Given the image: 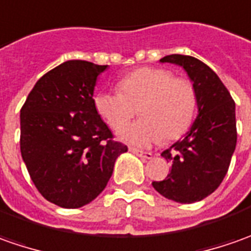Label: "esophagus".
Returning a JSON list of instances; mask_svg holds the SVG:
<instances>
[{"label":"esophagus","mask_w":251,"mask_h":251,"mask_svg":"<svg viewBox=\"0 0 251 251\" xmlns=\"http://www.w3.org/2000/svg\"><path fill=\"white\" fill-rule=\"evenodd\" d=\"M129 151L133 152V154H136V155H139V157H142V158H144V160H151L152 158L151 152L140 151V150H137V149H134V147H130V149H129Z\"/></svg>","instance_id":"1"}]
</instances>
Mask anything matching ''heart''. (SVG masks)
<instances>
[{
    "instance_id": "heart-1",
    "label": "heart",
    "mask_w": 251,
    "mask_h": 251,
    "mask_svg": "<svg viewBox=\"0 0 251 251\" xmlns=\"http://www.w3.org/2000/svg\"><path fill=\"white\" fill-rule=\"evenodd\" d=\"M119 90H101L94 96V108L105 124L120 129L141 109L143 118L118 132L122 142L149 147L164 137L176 139L185 133L196 111L193 84L174 77L168 69L140 68L119 82Z\"/></svg>"
}]
</instances>
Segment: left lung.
Instances as JSON below:
<instances>
[{
  "label": "left lung",
  "instance_id": "left-lung-1",
  "mask_svg": "<svg viewBox=\"0 0 251 251\" xmlns=\"http://www.w3.org/2000/svg\"><path fill=\"white\" fill-rule=\"evenodd\" d=\"M160 62L185 69L195 87L197 117L185 137L162 151L172 165L152 187L176 203H196L215 192L228 172L238 137L235 102L217 74L195 56L172 54Z\"/></svg>",
  "mask_w": 251,
  "mask_h": 251
}]
</instances>
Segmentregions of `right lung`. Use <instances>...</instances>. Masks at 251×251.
I'll return each instance as SVG.
<instances>
[{
  "label": "right lung",
  "mask_w": 251,
  "mask_h": 251,
  "mask_svg": "<svg viewBox=\"0 0 251 251\" xmlns=\"http://www.w3.org/2000/svg\"><path fill=\"white\" fill-rule=\"evenodd\" d=\"M108 65L71 59L34 84L21 109V152L37 190L64 208L91 203L127 151L94 108V87Z\"/></svg>",
  "instance_id": "right-lung-1"
}]
</instances>
